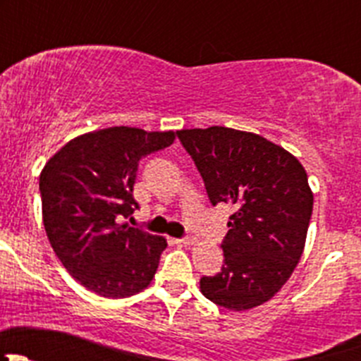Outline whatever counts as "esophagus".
<instances>
[{
	"label": "esophagus",
	"mask_w": 361,
	"mask_h": 361,
	"mask_svg": "<svg viewBox=\"0 0 361 361\" xmlns=\"http://www.w3.org/2000/svg\"><path fill=\"white\" fill-rule=\"evenodd\" d=\"M194 243H195V238L190 234H187L185 238L174 239V245H178V246H190V245H194Z\"/></svg>",
	"instance_id": "34e87169"
}]
</instances>
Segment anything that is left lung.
Masks as SVG:
<instances>
[{
	"mask_svg": "<svg viewBox=\"0 0 361 361\" xmlns=\"http://www.w3.org/2000/svg\"><path fill=\"white\" fill-rule=\"evenodd\" d=\"M213 206H234L224 265L202 276L206 298L232 311L257 307L288 281L304 251L312 192L302 164L265 137L231 127L176 133Z\"/></svg>",
	"mask_w": 361,
	"mask_h": 361,
	"instance_id": "obj_1",
	"label": "left lung"
}]
</instances>
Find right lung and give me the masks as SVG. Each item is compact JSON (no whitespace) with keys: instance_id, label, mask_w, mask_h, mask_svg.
<instances>
[{"instance_id":"right-lung-1","label":"right lung","mask_w":361,"mask_h":361,"mask_svg":"<svg viewBox=\"0 0 361 361\" xmlns=\"http://www.w3.org/2000/svg\"><path fill=\"white\" fill-rule=\"evenodd\" d=\"M174 133L110 127L64 145L39 174L43 225L80 285L106 298L141 292L157 272L166 239L122 224L140 160L173 145Z\"/></svg>"}]
</instances>
